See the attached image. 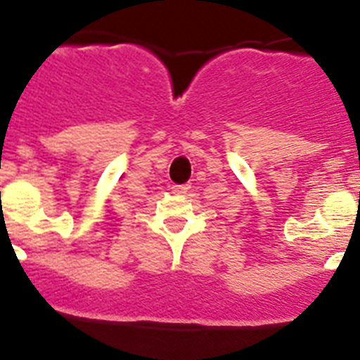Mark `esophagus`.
<instances>
[{
  "instance_id": "esophagus-1",
  "label": "esophagus",
  "mask_w": 360,
  "mask_h": 360,
  "mask_svg": "<svg viewBox=\"0 0 360 360\" xmlns=\"http://www.w3.org/2000/svg\"><path fill=\"white\" fill-rule=\"evenodd\" d=\"M170 190H172V193H176V195L186 193V191L190 190V184H172V186H170Z\"/></svg>"
}]
</instances>
